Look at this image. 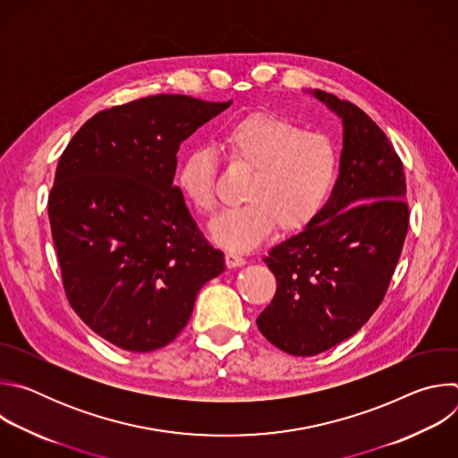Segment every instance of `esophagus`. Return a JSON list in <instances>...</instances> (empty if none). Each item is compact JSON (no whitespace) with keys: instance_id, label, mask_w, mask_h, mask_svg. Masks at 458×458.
<instances>
[{"instance_id":"34e87169","label":"esophagus","mask_w":458,"mask_h":458,"mask_svg":"<svg viewBox=\"0 0 458 458\" xmlns=\"http://www.w3.org/2000/svg\"><path fill=\"white\" fill-rule=\"evenodd\" d=\"M225 260H226V267H230V268H233V267H242V265L246 263V259H244L241 253L233 251V250H228V251H226Z\"/></svg>"}]
</instances>
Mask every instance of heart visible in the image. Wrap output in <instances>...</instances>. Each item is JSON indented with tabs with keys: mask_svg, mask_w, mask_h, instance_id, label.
<instances>
[{
	"mask_svg": "<svg viewBox=\"0 0 458 458\" xmlns=\"http://www.w3.org/2000/svg\"><path fill=\"white\" fill-rule=\"evenodd\" d=\"M219 152L250 170L242 186L244 205L221 214L212 237L230 248H251L274 225L281 232L308 226L328 203L339 174V150L332 138L306 130L279 114H251L230 124ZM217 163L208 148L190 150L175 174L181 198L199 216L216 212Z\"/></svg>",
	"mask_w": 458,
	"mask_h": 458,
	"instance_id": "heart-1",
	"label": "heart"
}]
</instances>
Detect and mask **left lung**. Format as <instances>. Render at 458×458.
Returning <instances> with one entry per match:
<instances>
[{
    "label": "left lung",
    "mask_w": 458,
    "mask_h": 458,
    "mask_svg": "<svg viewBox=\"0 0 458 458\" xmlns=\"http://www.w3.org/2000/svg\"><path fill=\"white\" fill-rule=\"evenodd\" d=\"M344 126L341 170L320 214L274 246L277 279L257 328L279 350L311 357L357 334L382 302L410 226L404 165L357 105L315 90Z\"/></svg>",
    "instance_id": "obj_1"
}]
</instances>
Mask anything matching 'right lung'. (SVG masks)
Here are the masks:
<instances>
[{
  "instance_id": "right-lung-1",
  "label": "right lung",
  "mask_w": 458,
  "mask_h": 458,
  "mask_svg": "<svg viewBox=\"0 0 458 458\" xmlns=\"http://www.w3.org/2000/svg\"><path fill=\"white\" fill-rule=\"evenodd\" d=\"M232 101L157 94L92 115L63 150L48 219L64 295L114 346L147 353L186 326L225 270L174 175L177 150Z\"/></svg>"
}]
</instances>
